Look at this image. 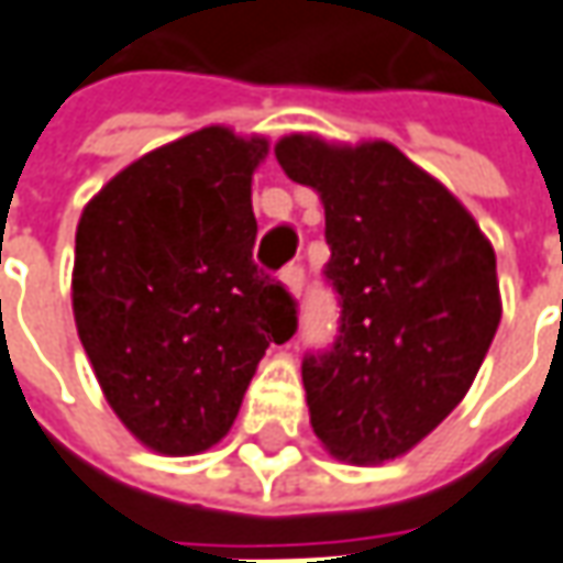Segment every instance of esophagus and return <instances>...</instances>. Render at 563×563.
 I'll list each match as a JSON object with an SVG mask.
<instances>
[{"label":"esophagus","mask_w":563,"mask_h":563,"mask_svg":"<svg viewBox=\"0 0 563 563\" xmlns=\"http://www.w3.org/2000/svg\"><path fill=\"white\" fill-rule=\"evenodd\" d=\"M283 283H286V289L298 296L301 292V286H305V267L301 265H289L283 271Z\"/></svg>","instance_id":"esophagus-1"}]
</instances>
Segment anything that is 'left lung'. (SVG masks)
I'll use <instances>...</instances> for the list:
<instances>
[{"instance_id":"1","label":"left lung","mask_w":563,"mask_h":563,"mask_svg":"<svg viewBox=\"0 0 563 563\" xmlns=\"http://www.w3.org/2000/svg\"><path fill=\"white\" fill-rule=\"evenodd\" d=\"M327 212L339 335L301 361L311 428L354 465L410 453L472 388L503 317L496 252L446 187L388 141H277Z\"/></svg>"}]
</instances>
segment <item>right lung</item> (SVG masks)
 Listing matches in <instances>:
<instances>
[{
    "label": "right lung",
    "mask_w": 563,
    "mask_h": 563,
    "mask_svg": "<svg viewBox=\"0 0 563 563\" xmlns=\"http://www.w3.org/2000/svg\"><path fill=\"white\" fill-rule=\"evenodd\" d=\"M267 137L209 125L110 178L76 228L73 317L107 404L144 446L194 456L292 339L296 301L252 262Z\"/></svg>",
    "instance_id": "right-lung-1"
}]
</instances>
